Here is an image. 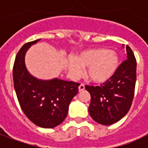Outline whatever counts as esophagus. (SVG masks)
Instances as JSON below:
<instances>
[{"instance_id":"34e87169","label":"esophagus","mask_w":148,"mask_h":148,"mask_svg":"<svg viewBox=\"0 0 148 148\" xmlns=\"http://www.w3.org/2000/svg\"><path fill=\"white\" fill-rule=\"evenodd\" d=\"M84 90H85V86H84L83 84H81L80 86H78V90L81 92V91H82Z\"/></svg>"}]
</instances>
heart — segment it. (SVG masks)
I'll use <instances>...</instances> for the list:
<instances>
[{"label": "heart", "instance_id": "b5f03b06", "mask_svg": "<svg viewBox=\"0 0 148 148\" xmlns=\"http://www.w3.org/2000/svg\"><path fill=\"white\" fill-rule=\"evenodd\" d=\"M120 64L117 54L104 48L85 50L75 55L74 61L68 63V70L73 77L82 74L86 68L87 78L94 83H105L114 76Z\"/></svg>", "mask_w": 148, "mask_h": 148}]
</instances>
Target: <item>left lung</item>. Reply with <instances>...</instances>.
<instances>
[{"mask_svg": "<svg viewBox=\"0 0 148 148\" xmlns=\"http://www.w3.org/2000/svg\"><path fill=\"white\" fill-rule=\"evenodd\" d=\"M126 52L127 59L119 66L111 79L100 86H86L91 96L89 113L93 121L102 125L120 121L132 106L136 81V61L128 46H126Z\"/></svg>", "mask_w": 148, "mask_h": 148, "instance_id": "left-lung-1", "label": "left lung"}]
</instances>
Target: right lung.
<instances>
[{
    "instance_id": "right-lung-1",
    "label": "right lung",
    "mask_w": 148,
    "mask_h": 148,
    "mask_svg": "<svg viewBox=\"0 0 148 148\" xmlns=\"http://www.w3.org/2000/svg\"><path fill=\"white\" fill-rule=\"evenodd\" d=\"M40 39L25 43L16 56L13 83L21 109L32 123L44 128H52L66 117L71 100L78 92L80 84L58 79L42 80L28 72L25 55L31 46Z\"/></svg>"
}]
</instances>
